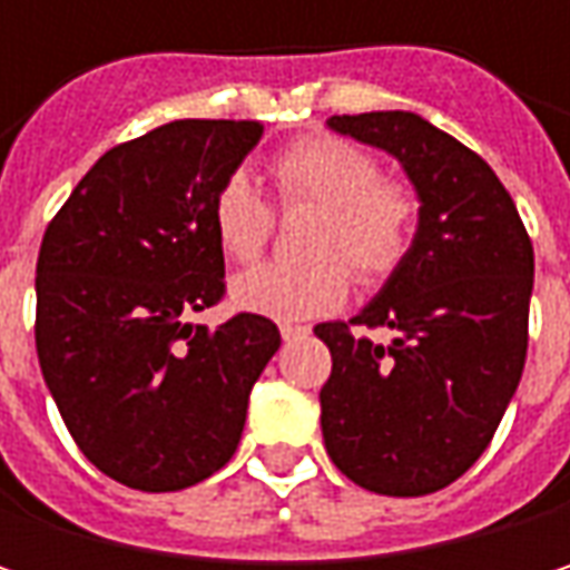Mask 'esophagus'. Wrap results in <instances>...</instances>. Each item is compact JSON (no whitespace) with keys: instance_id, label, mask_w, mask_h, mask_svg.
<instances>
[{"instance_id":"obj_1","label":"esophagus","mask_w":570,"mask_h":570,"mask_svg":"<svg viewBox=\"0 0 570 570\" xmlns=\"http://www.w3.org/2000/svg\"><path fill=\"white\" fill-rule=\"evenodd\" d=\"M306 333H309L306 326H293V323H284V326H281V336H284L286 343H289V340H299V336H306Z\"/></svg>"}]
</instances>
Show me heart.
Returning <instances> with one entry per match:
<instances>
[{
  "label": "heart",
  "mask_w": 570,
  "mask_h": 570,
  "mask_svg": "<svg viewBox=\"0 0 570 570\" xmlns=\"http://www.w3.org/2000/svg\"><path fill=\"white\" fill-rule=\"evenodd\" d=\"M286 207L313 204L309 264H261L230 281L234 306L271 320H313L350 296V267L360 281H386L409 254L419 200L409 187L380 177L370 151L343 138H303L274 161ZM210 227L227 261H257L274 234V210L244 171L230 174L210 200Z\"/></svg>",
  "instance_id": "heart-1"
}]
</instances>
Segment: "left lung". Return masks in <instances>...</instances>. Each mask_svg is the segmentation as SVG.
Masks as SVG:
<instances>
[{"label":"left lung","mask_w":570,"mask_h":570,"mask_svg":"<svg viewBox=\"0 0 570 570\" xmlns=\"http://www.w3.org/2000/svg\"><path fill=\"white\" fill-rule=\"evenodd\" d=\"M336 135L393 155L419 197L405 261L348 323H316L333 373L320 425L333 465L376 495L452 485L489 449L528 353L534 250L495 171L415 111L333 115Z\"/></svg>","instance_id":"8db88e82"}]
</instances>
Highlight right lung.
<instances>
[{"instance_id": "1", "label": "right lung", "mask_w": 570, "mask_h": 570, "mask_svg": "<svg viewBox=\"0 0 570 570\" xmlns=\"http://www.w3.org/2000/svg\"><path fill=\"white\" fill-rule=\"evenodd\" d=\"M261 138V121L161 125L105 151L42 237L46 386L85 459L128 489L177 492L224 469L281 350L257 313L187 323L224 296L210 200Z\"/></svg>"}]
</instances>
